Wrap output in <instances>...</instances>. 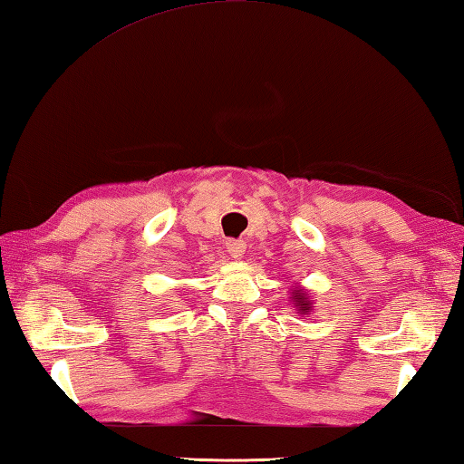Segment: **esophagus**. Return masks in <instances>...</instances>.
<instances>
[{
    "label": "esophagus",
    "instance_id": "34e87169",
    "mask_svg": "<svg viewBox=\"0 0 464 464\" xmlns=\"http://www.w3.org/2000/svg\"><path fill=\"white\" fill-rule=\"evenodd\" d=\"M226 248H227V255H230L232 258H237V261H240V258L246 253V245L242 240H227Z\"/></svg>",
    "mask_w": 464,
    "mask_h": 464
}]
</instances>
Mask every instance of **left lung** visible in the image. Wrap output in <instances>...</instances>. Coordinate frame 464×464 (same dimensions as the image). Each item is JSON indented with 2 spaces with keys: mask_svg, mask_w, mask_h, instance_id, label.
I'll use <instances>...</instances> for the list:
<instances>
[{
  "mask_svg": "<svg viewBox=\"0 0 464 464\" xmlns=\"http://www.w3.org/2000/svg\"><path fill=\"white\" fill-rule=\"evenodd\" d=\"M289 294H291L289 299L294 302V307H295V312L299 315H307L314 310V299H312L310 294H307V289L294 287L289 291Z\"/></svg>",
  "mask_w": 464,
  "mask_h": 464,
  "instance_id": "left-lung-1",
  "label": "left lung"
}]
</instances>
